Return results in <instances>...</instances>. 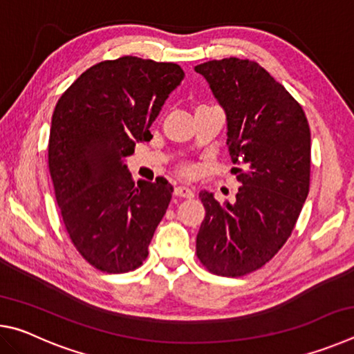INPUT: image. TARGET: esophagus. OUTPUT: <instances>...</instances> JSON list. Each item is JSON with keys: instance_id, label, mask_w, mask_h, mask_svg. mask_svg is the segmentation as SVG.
I'll return each mask as SVG.
<instances>
[{"instance_id": "1", "label": "esophagus", "mask_w": 354, "mask_h": 354, "mask_svg": "<svg viewBox=\"0 0 354 354\" xmlns=\"http://www.w3.org/2000/svg\"><path fill=\"white\" fill-rule=\"evenodd\" d=\"M175 195L181 196V198H194L195 192L194 189L185 187V185H178V187H175Z\"/></svg>"}]
</instances>
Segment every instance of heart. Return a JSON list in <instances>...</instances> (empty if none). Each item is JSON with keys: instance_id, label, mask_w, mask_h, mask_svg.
<instances>
[{"instance_id": "obj_1", "label": "heart", "mask_w": 354, "mask_h": 354, "mask_svg": "<svg viewBox=\"0 0 354 354\" xmlns=\"http://www.w3.org/2000/svg\"><path fill=\"white\" fill-rule=\"evenodd\" d=\"M181 173H183V175H190V173H192V167L184 165L183 169H181Z\"/></svg>"}]
</instances>
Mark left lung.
Returning <instances> with one entry per match:
<instances>
[{"mask_svg":"<svg viewBox=\"0 0 354 354\" xmlns=\"http://www.w3.org/2000/svg\"><path fill=\"white\" fill-rule=\"evenodd\" d=\"M195 71L225 109L226 145L232 164L242 165L234 203L200 192L206 217L196 256L214 274L243 277L278 253L308 198L309 123L298 101L254 61L226 57Z\"/></svg>","mask_w":354,"mask_h":354,"instance_id":"obj_1","label":"left lung"}]
</instances>
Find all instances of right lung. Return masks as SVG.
I'll return each instance as SVG.
<instances>
[{
    "mask_svg": "<svg viewBox=\"0 0 354 354\" xmlns=\"http://www.w3.org/2000/svg\"><path fill=\"white\" fill-rule=\"evenodd\" d=\"M184 80L178 64L123 56L93 65L59 98L48 143L61 217L75 248L107 273L136 270L170 205L165 178L137 185L124 165Z\"/></svg>",
    "mask_w": 354,
    "mask_h": 354,
    "instance_id": "obj_1",
    "label": "right lung"
}]
</instances>
